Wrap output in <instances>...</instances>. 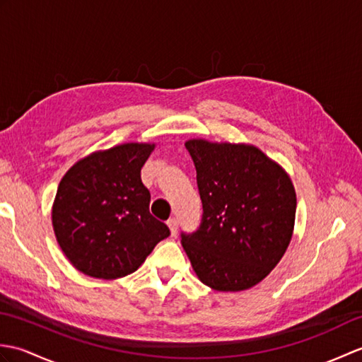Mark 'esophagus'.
I'll list each match as a JSON object with an SVG mask.
<instances>
[{
	"instance_id": "obj_1",
	"label": "esophagus",
	"mask_w": 362,
	"mask_h": 362,
	"mask_svg": "<svg viewBox=\"0 0 362 362\" xmlns=\"http://www.w3.org/2000/svg\"><path fill=\"white\" fill-rule=\"evenodd\" d=\"M166 224H168V227H169V232H171V235L175 236V235H177V228H179V222H177V219H175V218H171V219H169V221L166 222Z\"/></svg>"
}]
</instances>
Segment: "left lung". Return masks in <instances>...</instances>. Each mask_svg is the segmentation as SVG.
Masks as SVG:
<instances>
[{
	"label": "left lung",
	"mask_w": 362,
	"mask_h": 362,
	"mask_svg": "<svg viewBox=\"0 0 362 362\" xmlns=\"http://www.w3.org/2000/svg\"><path fill=\"white\" fill-rule=\"evenodd\" d=\"M197 173L202 222L182 233L197 279L221 292L255 286L286 252L297 197L291 177L253 144L185 143Z\"/></svg>",
	"instance_id": "1"
}]
</instances>
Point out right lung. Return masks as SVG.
<instances>
[{
	"label": "right lung",
	"instance_id": "right-lung-1",
	"mask_svg": "<svg viewBox=\"0 0 362 362\" xmlns=\"http://www.w3.org/2000/svg\"><path fill=\"white\" fill-rule=\"evenodd\" d=\"M153 143L91 152L68 169L52 204V228L68 261L88 276L135 272L169 228L149 213L141 168Z\"/></svg>",
	"mask_w": 362,
	"mask_h": 362
}]
</instances>
